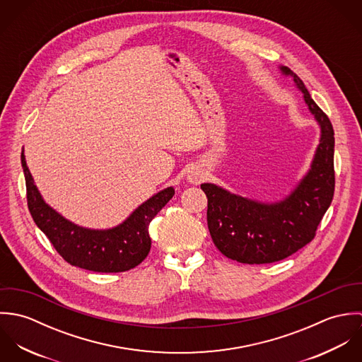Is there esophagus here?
<instances>
[{"label": "esophagus", "instance_id": "1", "mask_svg": "<svg viewBox=\"0 0 362 362\" xmlns=\"http://www.w3.org/2000/svg\"><path fill=\"white\" fill-rule=\"evenodd\" d=\"M185 178L189 184H199L205 178V171L199 165H192L188 168Z\"/></svg>", "mask_w": 362, "mask_h": 362}]
</instances>
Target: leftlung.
Segmentation results:
<instances>
[{
	"instance_id": "8db88e82",
	"label": "left lung",
	"mask_w": 362,
	"mask_h": 362,
	"mask_svg": "<svg viewBox=\"0 0 362 362\" xmlns=\"http://www.w3.org/2000/svg\"><path fill=\"white\" fill-rule=\"evenodd\" d=\"M296 88L320 129L310 170L280 201L262 202L216 184H201L207 197V227L217 250L240 263L260 264L287 258L305 247L330 206L334 192V132L327 115L312 100L304 82L287 66Z\"/></svg>"
}]
</instances>
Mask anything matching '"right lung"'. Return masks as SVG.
<instances>
[{"label":"right lung","mask_w":362,"mask_h":362,"mask_svg":"<svg viewBox=\"0 0 362 362\" xmlns=\"http://www.w3.org/2000/svg\"><path fill=\"white\" fill-rule=\"evenodd\" d=\"M23 152L21 161L26 180L30 214L57 252L68 263L92 272L117 273L134 269L148 257L152 245L149 224L174 197L175 191L173 187H167L152 195L124 221L111 228L82 227L65 218L43 199L29 171Z\"/></svg>","instance_id":"right-lung-1"}]
</instances>
